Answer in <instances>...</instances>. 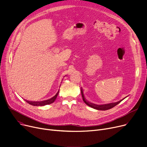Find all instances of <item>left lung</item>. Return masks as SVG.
<instances>
[{
    "mask_svg": "<svg viewBox=\"0 0 147 147\" xmlns=\"http://www.w3.org/2000/svg\"><path fill=\"white\" fill-rule=\"evenodd\" d=\"M81 93H82V98H83V100L84 101V102L89 106L92 107V108L93 109H97V110H100V111H106V110H108V109H110L111 108H112V107H113L114 106H116L118 104H119L121 102H122L124 99L117 102H115V103H107V104H105V105H95L94 103H90L89 102H88L86 98L84 96V94H83V89L81 88Z\"/></svg>",
    "mask_w": 147,
    "mask_h": 147,
    "instance_id": "1",
    "label": "left lung"
}]
</instances>
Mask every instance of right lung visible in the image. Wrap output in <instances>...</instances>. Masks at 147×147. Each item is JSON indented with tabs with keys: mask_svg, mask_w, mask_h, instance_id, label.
Listing matches in <instances>:
<instances>
[{
	"mask_svg": "<svg viewBox=\"0 0 147 147\" xmlns=\"http://www.w3.org/2000/svg\"><path fill=\"white\" fill-rule=\"evenodd\" d=\"M59 93V90L58 91V92L56 93V94L53 96V97H51V99H48V100H43V101H40V102H32V101H28V100H26L27 103H28L29 104H30L31 105L33 106H45L47 105H49L51 104L52 103H53L55 100L56 99L57 97L58 96V94Z\"/></svg>",
	"mask_w": 147,
	"mask_h": 147,
	"instance_id": "1",
	"label": "right lung"
}]
</instances>
